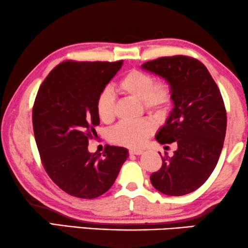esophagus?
Wrapping results in <instances>:
<instances>
[{"label":"esophagus","mask_w":248,"mask_h":248,"mask_svg":"<svg viewBox=\"0 0 248 248\" xmlns=\"http://www.w3.org/2000/svg\"><path fill=\"white\" fill-rule=\"evenodd\" d=\"M129 154L130 155H141L142 151H139V149H131V151H129Z\"/></svg>","instance_id":"obj_1"}]
</instances>
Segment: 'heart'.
I'll return each mask as SVG.
<instances>
[{
    "label": "heart",
    "mask_w": 248,
    "mask_h": 248,
    "mask_svg": "<svg viewBox=\"0 0 248 248\" xmlns=\"http://www.w3.org/2000/svg\"><path fill=\"white\" fill-rule=\"evenodd\" d=\"M120 93L140 101L147 112L162 116L170 109L173 101V92L170 83L165 79L155 81L154 76L147 72L131 69L125 73L118 83ZM97 117L103 123L109 124L116 114V97L109 90H102L95 100ZM155 124L145 119L136 123H121L109 132V139L113 144L128 148H139L147 138L154 134Z\"/></svg>",
    "instance_id": "1"
}]
</instances>
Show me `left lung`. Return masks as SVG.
<instances>
[{
  "instance_id": "8db88e82",
  "label": "left lung",
  "mask_w": 248,
  "mask_h": 248,
  "mask_svg": "<svg viewBox=\"0 0 248 248\" xmlns=\"http://www.w3.org/2000/svg\"><path fill=\"white\" fill-rule=\"evenodd\" d=\"M141 67L172 88L174 108L156 140L177 144L173 157H162L151 182L170 197L193 192L211 175L224 146L227 114L220 91L207 67L189 56L160 57Z\"/></svg>"
}]
</instances>
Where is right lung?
Masks as SVG:
<instances>
[{
  "label": "right lung",
  "instance_id": "right-lung-1",
  "mask_svg": "<svg viewBox=\"0 0 248 248\" xmlns=\"http://www.w3.org/2000/svg\"><path fill=\"white\" fill-rule=\"evenodd\" d=\"M123 62H62L38 90L32 124L41 163L53 182L73 197L106 193L129 156L127 148L118 146H107L102 156L88 151L100 124L96 96Z\"/></svg>",
  "mask_w": 248,
  "mask_h": 248
}]
</instances>
